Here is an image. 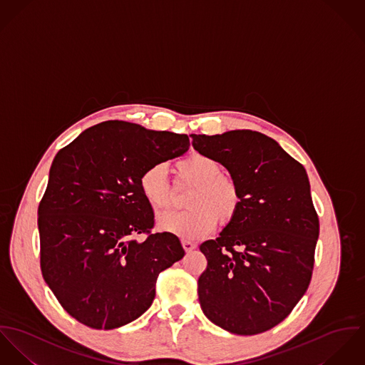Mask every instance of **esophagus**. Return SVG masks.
I'll use <instances>...</instances> for the list:
<instances>
[{"label": "esophagus", "instance_id": "34e87169", "mask_svg": "<svg viewBox=\"0 0 365 365\" xmlns=\"http://www.w3.org/2000/svg\"><path fill=\"white\" fill-rule=\"evenodd\" d=\"M182 246H183V249H185L186 252H192L193 249H196V247H197V245H196V243L190 242V241H186V240H183V241H182Z\"/></svg>", "mask_w": 365, "mask_h": 365}]
</instances>
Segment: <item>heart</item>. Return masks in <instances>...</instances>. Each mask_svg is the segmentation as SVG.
Instances as JSON below:
<instances>
[{
  "mask_svg": "<svg viewBox=\"0 0 365 365\" xmlns=\"http://www.w3.org/2000/svg\"><path fill=\"white\" fill-rule=\"evenodd\" d=\"M176 173L179 180L195 185L186 197L189 208L158 215L160 230L185 240H196L210 234L218 221L227 225L238 215L242 205L241 187L232 176L222 173L218 161L193 153L176 163ZM138 187L153 210H163L170 204V185L163 163L147 168L138 179Z\"/></svg>",
  "mask_w": 365,
  "mask_h": 365,
  "instance_id": "1",
  "label": "heart"
}]
</instances>
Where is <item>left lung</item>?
Listing matches in <instances>:
<instances>
[{"label":"left lung","mask_w":365,"mask_h":365,"mask_svg":"<svg viewBox=\"0 0 365 365\" xmlns=\"http://www.w3.org/2000/svg\"><path fill=\"white\" fill-rule=\"evenodd\" d=\"M190 137L242 192L238 215L217 240L200 245L207 259L197 283L202 312L231 333H263L283 322L311 283L319 218L308 175L259 131Z\"/></svg>","instance_id":"obj_1"}]
</instances>
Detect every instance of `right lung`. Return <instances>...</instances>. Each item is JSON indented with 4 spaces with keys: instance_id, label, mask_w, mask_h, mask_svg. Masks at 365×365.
<instances>
[{
    "instance_id": "right-lung-1",
    "label": "right lung",
    "mask_w": 365,
    "mask_h": 365,
    "mask_svg": "<svg viewBox=\"0 0 365 365\" xmlns=\"http://www.w3.org/2000/svg\"><path fill=\"white\" fill-rule=\"evenodd\" d=\"M189 145L186 134L109 120L57 153L38 210L41 274L78 322L105 330L133 322L151 307L160 273L185 256L178 237L151 232L138 179Z\"/></svg>"
}]
</instances>
